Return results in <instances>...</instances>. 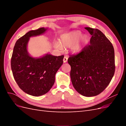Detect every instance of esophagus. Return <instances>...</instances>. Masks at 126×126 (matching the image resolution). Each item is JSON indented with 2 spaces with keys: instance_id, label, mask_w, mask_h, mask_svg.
<instances>
[{
  "instance_id": "esophagus-1",
  "label": "esophagus",
  "mask_w": 126,
  "mask_h": 126,
  "mask_svg": "<svg viewBox=\"0 0 126 126\" xmlns=\"http://www.w3.org/2000/svg\"><path fill=\"white\" fill-rule=\"evenodd\" d=\"M67 60H68V58L67 57H64L63 58V63H66L67 62Z\"/></svg>"
}]
</instances>
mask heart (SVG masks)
<instances>
[{
    "label": "heart",
    "instance_id": "obj_1",
    "mask_svg": "<svg viewBox=\"0 0 126 126\" xmlns=\"http://www.w3.org/2000/svg\"><path fill=\"white\" fill-rule=\"evenodd\" d=\"M87 39L86 35H82L80 30H74L69 32L63 34L60 36V44L56 43L55 47L62 50L63 47H70L71 51L77 54L80 52Z\"/></svg>",
    "mask_w": 126,
    "mask_h": 126
}]
</instances>
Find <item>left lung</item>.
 <instances>
[{
  "mask_svg": "<svg viewBox=\"0 0 126 126\" xmlns=\"http://www.w3.org/2000/svg\"><path fill=\"white\" fill-rule=\"evenodd\" d=\"M92 35L90 45L76 55L71 56V80L83 96L93 97L108 86L115 71V52L112 44L100 30L85 27Z\"/></svg>",
  "mask_w": 126,
  "mask_h": 126,
  "instance_id": "8db88e82",
  "label": "left lung"
}]
</instances>
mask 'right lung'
<instances>
[{
	"mask_svg": "<svg viewBox=\"0 0 126 126\" xmlns=\"http://www.w3.org/2000/svg\"><path fill=\"white\" fill-rule=\"evenodd\" d=\"M47 30L43 27L26 33L16 41L11 57V67L15 81L22 91L35 97L50 90L56 72L63 63V55L55 56L47 53L36 58L29 54L30 38L43 35Z\"/></svg>",
	"mask_w": 126,
	"mask_h": 126,
	"instance_id": "add662e5",
	"label": "right lung"
}]
</instances>
